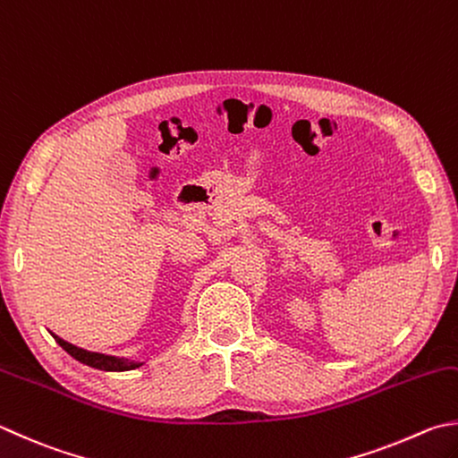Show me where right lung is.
Returning <instances> with one entry per match:
<instances>
[{"mask_svg":"<svg viewBox=\"0 0 458 458\" xmlns=\"http://www.w3.org/2000/svg\"><path fill=\"white\" fill-rule=\"evenodd\" d=\"M51 336L57 341L59 347L64 351H67L69 355H72L75 360H80V363L93 367V369H99V370H109V373H123V370H133V369H140L145 363L143 360H131L127 357H115V355H106V352H93L88 349H81V347H75V344L64 341L62 336H57L55 333H51Z\"/></svg>","mask_w":458,"mask_h":458,"instance_id":"add662e5","label":"right lung"}]
</instances>
